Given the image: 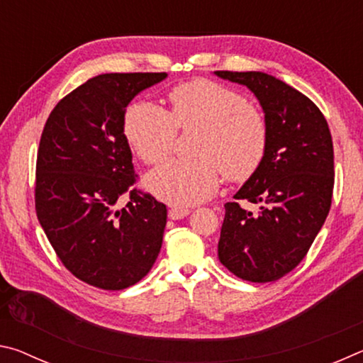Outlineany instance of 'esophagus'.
<instances>
[{
    "instance_id": "1",
    "label": "esophagus",
    "mask_w": 363,
    "mask_h": 363,
    "mask_svg": "<svg viewBox=\"0 0 363 363\" xmlns=\"http://www.w3.org/2000/svg\"><path fill=\"white\" fill-rule=\"evenodd\" d=\"M189 213L190 211L187 210V208H171V210L168 211V218L173 219V220H177V219L186 218Z\"/></svg>"
}]
</instances>
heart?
Instances as JSON below:
<instances>
[{"label":"heart","mask_w":363,"mask_h":363,"mask_svg":"<svg viewBox=\"0 0 363 363\" xmlns=\"http://www.w3.org/2000/svg\"><path fill=\"white\" fill-rule=\"evenodd\" d=\"M171 112L153 102L131 104L125 113V136L143 162H162L173 149L177 126H201L195 153L199 158H173L150 171L145 187L174 206L205 201L216 192L220 173L245 181L261 167L267 150V125L262 113L237 91L211 79H192L169 93Z\"/></svg>","instance_id":"1"}]
</instances>
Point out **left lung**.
Wrapping results in <instances>:
<instances>
[{"label": "left lung", "instance_id": "left-lung-1", "mask_svg": "<svg viewBox=\"0 0 363 363\" xmlns=\"http://www.w3.org/2000/svg\"><path fill=\"white\" fill-rule=\"evenodd\" d=\"M247 86L267 125L261 167L227 201L218 243L219 261L237 277L266 284L303 261L331 206L333 143L320 110L298 89L264 72H214ZM260 205L256 213L238 205Z\"/></svg>", "mask_w": 363, "mask_h": 363}]
</instances>
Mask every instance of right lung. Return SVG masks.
Masks as SVG:
<instances>
[{
  "instance_id": "add662e5",
  "label": "right lung",
  "mask_w": 363,
  "mask_h": 363,
  "mask_svg": "<svg viewBox=\"0 0 363 363\" xmlns=\"http://www.w3.org/2000/svg\"><path fill=\"white\" fill-rule=\"evenodd\" d=\"M168 73H104L67 94L49 115L36 160L35 206L64 266L86 284L123 290L157 261L167 206L130 192L136 176L125 136L126 107Z\"/></svg>"
}]
</instances>
